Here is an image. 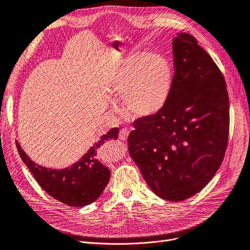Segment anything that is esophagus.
<instances>
[{
    "instance_id": "esophagus-1",
    "label": "esophagus",
    "mask_w": 250,
    "mask_h": 250,
    "mask_svg": "<svg viewBox=\"0 0 250 250\" xmlns=\"http://www.w3.org/2000/svg\"><path fill=\"white\" fill-rule=\"evenodd\" d=\"M128 133H130V132H128L126 128H122V130L119 131V139L125 141L126 138H127V136H128Z\"/></svg>"
}]
</instances>
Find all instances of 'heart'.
Segmentation results:
<instances>
[{"label":"heart","instance_id":"1","mask_svg":"<svg viewBox=\"0 0 250 250\" xmlns=\"http://www.w3.org/2000/svg\"><path fill=\"white\" fill-rule=\"evenodd\" d=\"M174 82L170 61L160 52H136L124 59L109 78L110 96L123 99L134 118H150L167 105Z\"/></svg>","mask_w":250,"mask_h":250}]
</instances>
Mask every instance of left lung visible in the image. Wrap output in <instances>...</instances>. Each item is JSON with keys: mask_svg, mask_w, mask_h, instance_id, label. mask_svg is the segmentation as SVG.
<instances>
[{"mask_svg": "<svg viewBox=\"0 0 250 250\" xmlns=\"http://www.w3.org/2000/svg\"><path fill=\"white\" fill-rule=\"evenodd\" d=\"M174 82L167 105L139 118L128 135V152L160 198L195 196L223 163L229 127L226 80L210 55L188 33L173 40Z\"/></svg>", "mask_w": 250, "mask_h": 250, "instance_id": "obj_1", "label": "left lung"}]
</instances>
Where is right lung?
<instances>
[{"instance_id":"obj_1","label":"right lung","mask_w":250,"mask_h":250,"mask_svg":"<svg viewBox=\"0 0 250 250\" xmlns=\"http://www.w3.org/2000/svg\"><path fill=\"white\" fill-rule=\"evenodd\" d=\"M119 128L113 127L100 138L82 158L64 169H50L33 162L16 141L22 162L39 186L49 196L72 207H83L95 202L110 179V170L97 159V150L106 141L118 138Z\"/></svg>"}]
</instances>
